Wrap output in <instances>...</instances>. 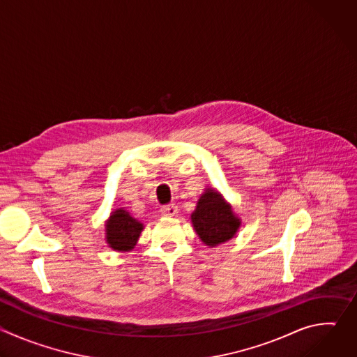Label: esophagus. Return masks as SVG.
<instances>
[{"label":"esophagus","instance_id":"1","mask_svg":"<svg viewBox=\"0 0 357 357\" xmlns=\"http://www.w3.org/2000/svg\"><path fill=\"white\" fill-rule=\"evenodd\" d=\"M161 213L164 216H169V218L175 216L178 213V206L174 205V203H169V205H165V206L161 208Z\"/></svg>","mask_w":357,"mask_h":357}]
</instances>
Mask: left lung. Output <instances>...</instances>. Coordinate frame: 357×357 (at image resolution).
Instances as JSON below:
<instances>
[{
	"label": "left lung",
	"mask_w": 357,
	"mask_h": 357,
	"mask_svg": "<svg viewBox=\"0 0 357 357\" xmlns=\"http://www.w3.org/2000/svg\"><path fill=\"white\" fill-rule=\"evenodd\" d=\"M190 218L200 240L212 247L230 240L240 226V219L234 216L231 208L211 189L200 196Z\"/></svg>",
	"instance_id": "8db88e82"
}]
</instances>
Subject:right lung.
Instances as JSON below:
<instances>
[{"mask_svg":"<svg viewBox=\"0 0 357 357\" xmlns=\"http://www.w3.org/2000/svg\"><path fill=\"white\" fill-rule=\"evenodd\" d=\"M106 227L109 245L119 251H128L135 245L142 230V223L131 218L124 209H117L112 213Z\"/></svg>","mask_w":357,"mask_h":357,"instance_id":"1","label":"right lung"}]
</instances>
